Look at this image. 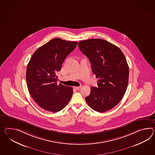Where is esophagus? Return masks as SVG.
Masks as SVG:
<instances>
[{
  "mask_svg": "<svg viewBox=\"0 0 155 155\" xmlns=\"http://www.w3.org/2000/svg\"><path fill=\"white\" fill-rule=\"evenodd\" d=\"M74 89H76V90H80L81 88V86H78V87H74Z\"/></svg>",
  "mask_w": 155,
  "mask_h": 155,
  "instance_id": "esophagus-1",
  "label": "esophagus"
}]
</instances>
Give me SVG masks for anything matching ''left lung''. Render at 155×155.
Masks as SVG:
<instances>
[{
    "label": "left lung",
    "instance_id": "left-lung-1",
    "mask_svg": "<svg viewBox=\"0 0 155 155\" xmlns=\"http://www.w3.org/2000/svg\"><path fill=\"white\" fill-rule=\"evenodd\" d=\"M80 50L89 59L98 87H91L86 97L92 109L102 113L120 102L128 86L129 68L124 55L117 46L100 38L79 42Z\"/></svg>",
    "mask_w": 155,
    "mask_h": 155
}]
</instances>
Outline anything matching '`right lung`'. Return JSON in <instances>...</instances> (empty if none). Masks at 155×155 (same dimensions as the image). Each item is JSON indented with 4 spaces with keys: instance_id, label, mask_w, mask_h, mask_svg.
Segmentation results:
<instances>
[{
    "instance_id": "obj_1",
    "label": "right lung",
    "mask_w": 155,
    "mask_h": 155,
    "mask_svg": "<svg viewBox=\"0 0 155 155\" xmlns=\"http://www.w3.org/2000/svg\"><path fill=\"white\" fill-rule=\"evenodd\" d=\"M77 42L55 38L36 50L27 65L28 90L35 101L45 110L57 113L67 106L73 93L72 87L57 84V72Z\"/></svg>"
}]
</instances>
